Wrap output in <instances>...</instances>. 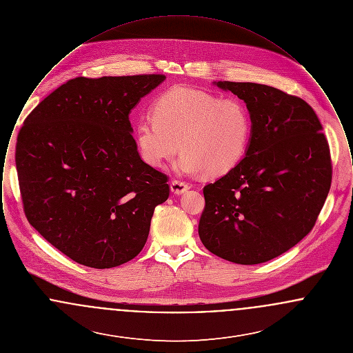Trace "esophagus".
Here are the masks:
<instances>
[{
  "instance_id": "obj_1",
  "label": "esophagus",
  "mask_w": 353,
  "mask_h": 353,
  "mask_svg": "<svg viewBox=\"0 0 353 353\" xmlns=\"http://www.w3.org/2000/svg\"><path fill=\"white\" fill-rule=\"evenodd\" d=\"M188 189H189V184H186V183L181 181V180H173L170 183V190L174 194H183Z\"/></svg>"
}]
</instances>
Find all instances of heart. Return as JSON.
<instances>
[{
    "mask_svg": "<svg viewBox=\"0 0 353 353\" xmlns=\"http://www.w3.org/2000/svg\"><path fill=\"white\" fill-rule=\"evenodd\" d=\"M252 115L236 97H222L190 87H174L154 101L152 117L134 127L140 157L161 168L181 145V173L222 176L238 165L252 139Z\"/></svg>",
    "mask_w": 353,
    "mask_h": 353,
    "instance_id": "obj_1",
    "label": "heart"
}]
</instances>
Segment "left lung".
Here are the masks:
<instances>
[{
    "instance_id": "left-lung-1",
    "label": "left lung",
    "mask_w": 353,
    "mask_h": 353,
    "mask_svg": "<svg viewBox=\"0 0 353 353\" xmlns=\"http://www.w3.org/2000/svg\"><path fill=\"white\" fill-rule=\"evenodd\" d=\"M246 103L252 139L235 168L203 188L199 234L217 256L258 265L308 234L332 181L330 145L312 107L250 82H217Z\"/></svg>"
}]
</instances>
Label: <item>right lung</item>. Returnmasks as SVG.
<instances>
[{
  "label": "right lung",
  "mask_w": 353,
  "mask_h": 353,
  "mask_svg": "<svg viewBox=\"0 0 353 353\" xmlns=\"http://www.w3.org/2000/svg\"><path fill=\"white\" fill-rule=\"evenodd\" d=\"M161 74L79 77L41 101L19 130L18 183L34 229L72 261L120 266L143 250L167 174L145 164L130 112Z\"/></svg>",
  "instance_id": "add662e5"
}]
</instances>
